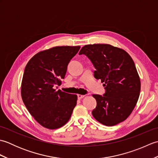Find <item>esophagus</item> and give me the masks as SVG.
Returning <instances> with one entry per match:
<instances>
[{
  "mask_svg": "<svg viewBox=\"0 0 158 158\" xmlns=\"http://www.w3.org/2000/svg\"><path fill=\"white\" fill-rule=\"evenodd\" d=\"M77 96H78V98H79V99H81V98H84V97H85V95L78 94V95H77Z\"/></svg>",
  "mask_w": 158,
  "mask_h": 158,
  "instance_id": "34e87169",
  "label": "esophagus"
}]
</instances>
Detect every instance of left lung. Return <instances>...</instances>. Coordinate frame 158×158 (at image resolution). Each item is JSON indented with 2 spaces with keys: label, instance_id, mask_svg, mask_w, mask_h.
<instances>
[{
  "label": "left lung",
  "instance_id": "1",
  "mask_svg": "<svg viewBox=\"0 0 158 158\" xmlns=\"http://www.w3.org/2000/svg\"><path fill=\"white\" fill-rule=\"evenodd\" d=\"M85 54L96 70L94 77L104 83V96L93 94L96 100L94 117L103 125L113 126L126 120L138 101L140 80L132 58L125 50L109 44L83 46Z\"/></svg>",
  "mask_w": 158,
  "mask_h": 158
}]
</instances>
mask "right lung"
<instances>
[{"mask_svg":"<svg viewBox=\"0 0 158 158\" xmlns=\"http://www.w3.org/2000/svg\"><path fill=\"white\" fill-rule=\"evenodd\" d=\"M80 46H56L32 57L26 66L21 96L31 115L40 125L54 130L69 122L77 105L76 94L56 91L62 84L67 66Z\"/></svg>","mask_w":158,"mask_h":158,"instance_id":"obj_1","label":"right lung"}]
</instances>
